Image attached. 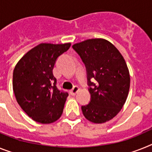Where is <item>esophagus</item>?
Masks as SVG:
<instances>
[{
    "label": "esophagus",
    "mask_w": 152,
    "mask_h": 152,
    "mask_svg": "<svg viewBox=\"0 0 152 152\" xmlns=\"http://www.w3.org/2000/svg\"><path fill=\"white\" fill-rule=\"evenodd\" d=\"M80 90V87L78 86H75L73 88H72V90H70V94H72V95H75V94L77 93V92Z\"/></svg>",
    "instance_id": "obj_1"
}]
</instances>
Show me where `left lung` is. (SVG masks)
Returning a JSON list of instances; mask_svg holds the SVG:
<instances>
[{"label":"left lung","mask_w":152,"mask_h":152,"mask_svg":"<svg viewBox=\"0 0 152 152\" xmlns=\"http://www.w3.org/2000/svg\"><path fill=\"white\" fill-rule=\"evenodd\" d=\"M86 66L90 104L82 106L84 117L95 124L113 119L125 104L130 89L126 62L111 42L104 39H87L72 45ZM96 80L95 83L91 82Z\"/></svg>","instance_id":"1"}]
</instances>
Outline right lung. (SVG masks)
Returning <instances> with one entry per match:
<instances>
[{"instance_id":"1","label":"right lung","mask_w":152,"mask_h":152,"mask_svg":"<svg viewBox=\"0 0 152 152\" xmlns=\"http://www.w3.org/2000/svg\"><path fill=\"white\" fill-rule=\"evenodd\" d=\"M70 45V43H41L27 52L15 66V97L21 109L36 122L53 123L62 115L69 94L57 88L52 69L57 58Z\"/></svg>"}]
</instances>
